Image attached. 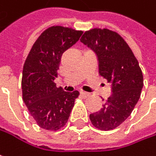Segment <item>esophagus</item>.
<instances>
[{
	"label": "esophagus",
	"instance_id": "34e87169",
	"mask_svg": "<svg viewBox=\"0 0 156 156\" xmlns=\"http://www.w3.org/2000/svg\"><path fill=\"white\" fill-rule=\"evenodd\" d=\"M80 95H81L83 98H88V97L90 96V94H89V93H87V92H84V91H81V92H80Z\"/></svg>",
	"mask_w": 156,
	"mask_h": 156
}]
</instances>
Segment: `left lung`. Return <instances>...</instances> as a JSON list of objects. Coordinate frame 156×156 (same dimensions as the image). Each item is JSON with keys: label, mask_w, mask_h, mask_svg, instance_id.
Segmentation results:
<instances>
[{"label": "left lung", "mask_w": 156, "mask_h": 156, "mask_svg": "<svg viewBox=\"0 0 156 156\" xmlns=\"http://www.w3.org/2000/svg\"><path fill=\"white\" fill-rule=\"evenodd\" d=\"M80 41L96 54L98 73L108 80L112 92L89 118L100 130L114 129L131 115L140 98L144 79L138 61L124 39L108 29L86 31Z\"/></svg>", "instance_id": "left-lung-1"}]
</instances>
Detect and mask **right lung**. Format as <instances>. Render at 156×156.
I'll use <instances>...</instances> for the list:
<instances>
[{
	"instance_id": "1",
	"label": "right lung",
	"mask_w": 156,
	"mask_h": 156,
	"mask_svg": "<svg viewBox=\"0 0 156 156\" xmlns=\"http://www.w3.org/2000/svg\"><path fill=\"white\" fill-rule=\"evenodd\" d=\"M82 31L53 26L41 33L23 66L22 98L31 116L43 129L56 131L64 126L74 107L78 90L64 91L54 80L62 54L72 47Z\"/></svg>"
}]
</instances>
